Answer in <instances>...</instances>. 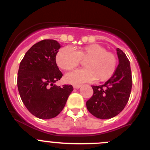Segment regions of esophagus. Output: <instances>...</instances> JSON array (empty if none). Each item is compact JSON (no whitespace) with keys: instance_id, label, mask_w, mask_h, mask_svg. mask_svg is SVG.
Wrapping results in <instances>:
<instances>
[{"instance_id":"1","label":"esophagus","mask_w":150,"mask_h":150,"mask_svg":"<svg viewBox=\"0 0 150 150\" xmlns=\"http://www.w3.org/2000/svg\"><path fill=\"white\" fill-rule=\"evenodd\" d=\"M81 87V85H74V88H79Z\"/></svg>"}]
</instances>
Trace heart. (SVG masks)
<instances>
[{"label":"heart","instance_id":"b5f03b06","mask_svg":"<svg viewBox=\"0 0 150 150\" xmlns=\"http://www.w3.org/2000/svg\"><path fill=\"white\" fill-rule=\"evenodd\" d=\"M55 61L60 68L71 71L85 61L86 68L69 73L65 76L66 81L77 85L96 80L104 82L112 77L116 70L117 59L110 52H107L99 44H91L79 49L76 52L71 47H63L57 53Z\"/></svg>","mask_w":150,"mask_h":150}]
</instances>
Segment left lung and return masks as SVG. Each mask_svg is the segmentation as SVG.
<instances>
[{
  "instance_id": "left-lung-1",
  "label": "left lung",
  "mask_w": 150,
  "mask_h": 150,
  "mask_svg": "<svg viewBox=\"0 0 150 150\" xmlns=\"http://www.w3.org/2000/svg\"><path fill=\"white\" fill-rule=\"evenodd\" d=\"M119 64L112 77L104 85L92 86L93 95L86 101L88 110L95 117L107 120L122 111L129 99L132 87L131 66L126 55L116 49Z\"/></svg>"
}]
</instances>
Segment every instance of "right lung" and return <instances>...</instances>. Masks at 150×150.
I'll use <instances>...</instances> for the list:
<instances>
[{
  "instance_id": "right-lung-1",
  "label": "right lung",
  "mask_w": 150,
  "mask_h": 150,
  "mask_svg": "<svg viewBox=\"0 0 150 150\" xmlns=\"http://www.w3.org/2000/svg\"><path fill=\"white\" fill-rule=\"evenodd\" d=\"M61 48L54 40H43L33 45L20 62L17 86L21 99L29 112L42 120H50L62 112L74 88L58 86L62 78L55 62Z\"/></svg>"
}]
</instances>
